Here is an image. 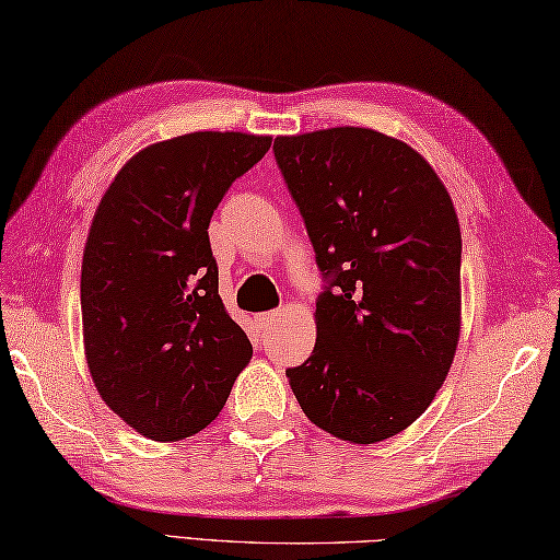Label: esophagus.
<instances>
[{"label":"esophagus","mask_w":560,"mask_h":560,"mask_svg":"<svg viewBox=\"0 0 560 560\" xmlns=\"http://www.w3.org/2000/svg\"><path fill=\"white\" fill-rule=\"evenodd\" d=\"M279 317H281V313H279V311H269V313H261V315L257 317V323H259V327H261V329H267L269 325L277 323Z\"/></svg>","instance_id":"1"}]
</instances>
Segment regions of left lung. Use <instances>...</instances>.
I'll return each instance as SVG.
<instances>
[{"label":"left lung","instance_id":"obj_1","mask_svg":"<svg viewBox=\"0 0 560 560\" xmlns=\"http://www.w3.org/2000/svg\"><path fill=\"white\" fill-rule=\"evenodd\" d=\"M323 271L317 341L289 368L307 419L359 445L413 423L459 339L462 235L421 153L363 127L273 139Z\"/></svg>","mask_w":560,"mask_h":560}]
</instances>
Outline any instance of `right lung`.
<instances>
[{
  "instance_id": "obj_1",
  "label": "right lung",
  "mask_w": 560,
  "mask_h": 560,
  "mask_svg": "<svg viewBox=\"0 0 560 560\" xmlns=\"http://www.w3.org/2000/svg\"><path fill=\"white\" fill-rule=\"evenodd\" d=\"M269 137L192 132L139 151L101 199L81 265L86 361L103 401L137 433L207 428L253 343L225 313L209 221Z\"/></svg>"
}]
</instances>
